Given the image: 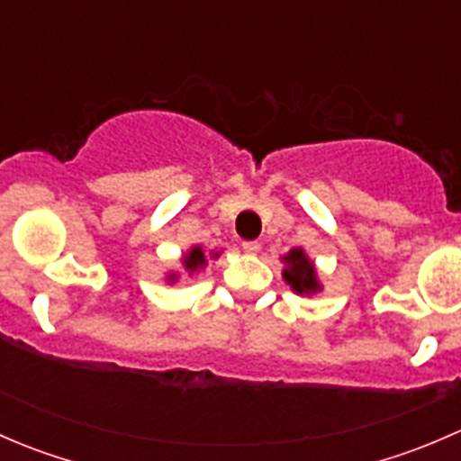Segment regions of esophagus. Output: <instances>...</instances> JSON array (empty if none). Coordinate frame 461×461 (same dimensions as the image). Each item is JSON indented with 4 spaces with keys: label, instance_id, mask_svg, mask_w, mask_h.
Returning a JSON list of instances; mask_svg holds the SVG:
<instances>
[{
    "label": "esophagus",
    "instance_id": "34e87169",
    "mask_svg": "<svg viewBox=\"0 0 461 461\" xmlns=\"http://www.w3.org/2000/svg\"><path fill=\"white\" fill-rule=\"evenodd\" d=\"M243 252L245 254H258L260 252V243H258V240H245Z\"/></svg>",
    "mask_w": 461,
    "mask_h": 461
}]
</instances>
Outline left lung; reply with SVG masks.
Wrapping results in <instances>:
<instances>
[{
	"label": "left lung",
	"mask_w": 461,
	"mask_h": 461,
	"mask_svg": "<svg viewBox=\"0 0 461 461\" xmlns=\"http://www.w3.org/2000/svg\"><path fill=\"white\" fill-rule=\"evenodd\" d=\"M283 263H285L283 278H285V283L296 292V294H314V292H321L317 269H314V263L308 258V254H305L303 249H290V252L283 257Z\"/></svg>",
	"instance_id": "1"
}]
</instances>
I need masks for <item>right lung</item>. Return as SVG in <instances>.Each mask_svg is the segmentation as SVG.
Here are the masks:
<instances>
[{"label":"right lung","mask_w":461,"mask_h":461,"mask_svg":"<svg viewBox=\"0 0 461 461\" xmlns=\"http://www.w3.org/2000/svg\"><path fill=\"white\" fill-rule=\"evenodd\" d=\"M218 254H213V258H216ZM204 265H207V258H204V252H203V248H192L189 249L187 254H185L183 257V267H185V272H189V274H194V272H198V269H203ZM176 274H169V281L174 283L176 281Z\"/></svg>","instance_id":"right-lung-1"}]
</instances>
